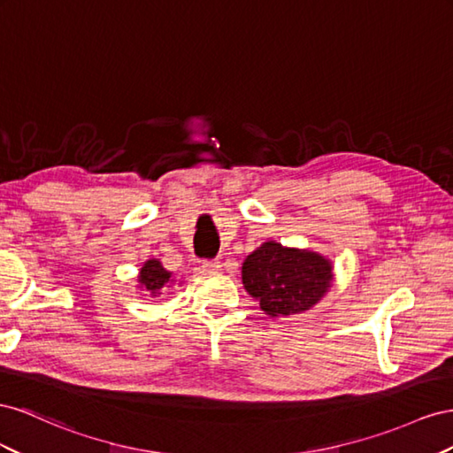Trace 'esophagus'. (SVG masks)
Wrapping results in <instances>:
<instances>
[{"label": "esophagus", "mask_w": 453, "mask_h": 453, "mask_svg": "<svg viewBox=\"0 0 453 453\" xmlns=\"http://www.w3.org/2000/svg\"><path fill=\"white\" fill-rule=\"evenodd\" d=\"M201 267H203V271H206V273H216V271H219V267L222 265H219L218 260H204Z\"/></svg>", "instance_id": "esophagus-1"}]
</instances>
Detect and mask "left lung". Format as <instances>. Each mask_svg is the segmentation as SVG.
I'll return each instance as SVG.
<instances>
[{"mask_svg": "<svg viewBox=\"0 0 453 453\" xmlns=\"http://www.w3.org/2000/svg\"><path fill=\"white\" fill-rule=\"evenodd\" d=\"M332 265L325 257L279 242H264L242 264V284L271 317L313 307L330 287Z\"/></svg>", "mask_w": 453, "mask_h": 453, "instance_id": "obj_1", "label": "left lung"}]
</instances>
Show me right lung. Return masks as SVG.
I'll return each mask as SVG.
<instances>
[{"instance_id": "1", "label": "right lung", "mask_w": 453, "mask_h": 453, "mask_svg": "<svg viewBox=\"0 0 453 453\" xmlns=\"http://www.w3.org/2000/svg\"><path fill=\"white\" fill-rule=\"evenodd\" d=\"M171 280V273L166 271L161 262L157 260H148L144 264V267L140 269V275H138V282L142 288H146L148 292H151L153 296L159 294V290L165 287L166 282Z\"/></svg>"}]
</instances>
